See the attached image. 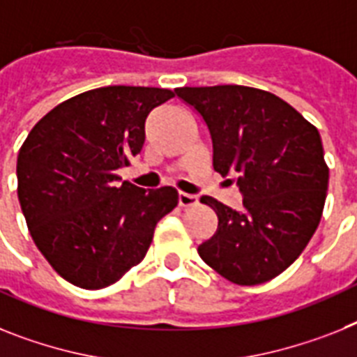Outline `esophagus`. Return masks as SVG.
I'll list each match as a JSON object with an SVG mask.
<instances>
[{
	"instance_id": "34e87169",
	"label": "esophagus",
	"mask_w": 357,
	"mask_h": 357,
	"mask_svg": "<svg viewBox=\"0 0 357 357\" xmlns=\"http://www.w3.org/2000/svg\"><path fill=\"white\" fill-rule=\"evenodd\" d=\"M193 204H197V195L184 193V191H181V193H178V206H182V208H188V206H193Z\"/></svg>"
}]
</instances>
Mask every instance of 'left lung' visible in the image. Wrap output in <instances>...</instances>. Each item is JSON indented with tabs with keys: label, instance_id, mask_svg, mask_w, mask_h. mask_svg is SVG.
<instances>
[{
	"label": "left lung",
	"instance_id": "obj_1",
	"mask_svg": "<svg viewBox=\"0 0 357 357\" xmlns=\"http://www.w3.org/2000/svg\"><path fill=\"white\" fill-rule=\"evenodd\" d=\"M176 96L202 116L213 144V169L231 176L243 208L202 197L217 213L213 237L199 246L208 266L235 284L278 278L319 226L328 166L319 131L268 91L244 85L181 87Z\"/></svg>",
	"mask_w": 357,
	"mask_h": 357
}]
</instances>
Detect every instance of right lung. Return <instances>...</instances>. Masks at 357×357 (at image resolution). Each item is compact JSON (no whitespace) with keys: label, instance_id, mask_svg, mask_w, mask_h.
Listing matches in <instances>:
<instances>
[{"label":"right lung","instance_id":"1","mask_svg":"<svg viewBox=\"0 0 357 357\" xmlns=\"http://www.w3.org/2000/svg\"><path fill=\"white\" fill-rule=\"evenodd\" d=\"M175 93L109 85L61 102L17 155V199L32 241L66 281L98 290L146 257L172 185L142 190L116 175L142 151L146 119Z\"/></svg>","mask_w":357,"mask_h":357}]
</instances>
